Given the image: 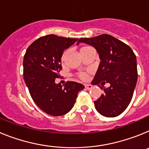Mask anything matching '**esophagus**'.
Segmentation results:
<instances>
[{
	"label": "esophagus",
	"mask_w": 149,
	"mask_h": 149,
	"mask_svg": "<svg viewBox=\"0 0 149 149\" xmlns=\"http://www.w3.org/2000/svg\"><path fill=\"white\" fill-rule=\"evenodd\" d=\"M85 88L89 90V89H91L93 88V86H92L91 84H85Z\"/></svg>",
	"instance_id": "1"
}]
</instances>
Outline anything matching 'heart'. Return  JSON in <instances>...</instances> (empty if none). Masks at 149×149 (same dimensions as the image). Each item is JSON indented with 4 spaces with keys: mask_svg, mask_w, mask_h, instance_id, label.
I'll return each mask as SVG.
<instances>
[{
    "mask_svg": "<svg viewBox=\"0 0 149 149\" xmlns=\"http://www.w3.org/2000/svg\"><path fill=\"white\" fill-rule=\"evenodd\" d=\"M84 48H86V47H84ZM84 48H82L81 50L84 49ZM64 56H65V54H63V57H62V59H63H63H64ZM79 77H81V78L82 79V80H86V79L87 78V74H86V73H81V74H79Z\"/></svg>",
    "mask_w": 149,
    "mask_h": 149,
    "instance_id": "1",
    "label": "heart"
}]
</instances>
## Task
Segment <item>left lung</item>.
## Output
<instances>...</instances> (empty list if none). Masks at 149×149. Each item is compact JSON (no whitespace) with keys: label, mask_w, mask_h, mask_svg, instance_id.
<instances>
[{"label":"left lung","mask_w":149,"mask_h":149,"mask_svg":"<svg viewBox=\"0 0 149 149\" xmlns=\"http://www.w3.org/2000/svg\"><path fill=\"white\" fill-rule=\"evenodd\" d=\"M80 42L93 46L99 54L101 63L92 84L104 90V94L94 101L101 115L116 117L127 108L132 99L137 81L136 57L128 45L108 34L93 38H81ZM106 82L108 88H104Z\"/></svg>","instance_id":"8db88e82"}]
</instances>
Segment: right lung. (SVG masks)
<instances>
[{"instance_id":"right-lung-1","label":"right lung","mask_w":149,"mask_h":149,"mask_svg":"<svg viewBox=\"0 0 149 149\" xmlns=\"http://www.w3.org/2000/svg\"><path fill=\"white\" fill-rule=\"evenodd\" d=\"M78 39L51 35L36 39L28 47L24 56V79L35 104L48 115L59 116L70 111L77 93L84 86L68 81L63 87L56 84L62 69L64 50Z\"/></svg>"}]
</instances>
